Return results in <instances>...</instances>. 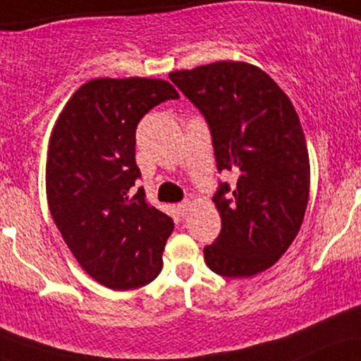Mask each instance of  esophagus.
I'll use <instances>...</instances> for the list:
<instances>
[{
  "instance_id": "1",
  "label": "esophagus",
  "mask_w": 361,
  "mask_h": 361,
  "mask_svg": "<svg viewBox=\"0 0 361 361\" xmlns=\"http://www.w3.org/2000/svg\"><path fill=\"white\" fill-rule=\"evenodd\" d=\"M190 207H192V204H190V202H188V200L181 202V204H178V205H176V210H178V214H180V215H181V217H185V215H186V214H188Z\"/></svg>"
}]
</instances>
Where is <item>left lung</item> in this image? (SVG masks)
Here are the masks:
<instances>
[{"mask_svg":"<svg viewBox=\"0 0 361 361\" xmlns=\"http://www.w3.org/2000/svg\"><path fill=\"white\" fill-rule=\"evenodd\" d=\"M169 80L209 123L219 173L212 200L222 219L204 247L214 273L246 279L268 270L293 243L309 202L310 166L299 115L267 73L246 62L219 61L169 73Z\"/></svg>","mask_w":361,"mask_h":361,"instance_id":"8db88e82","label":"left lung"}]
</instances>
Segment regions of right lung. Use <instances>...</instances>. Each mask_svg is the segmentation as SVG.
Instances as JSON below:
<instances>
[{
	"instance_id": "add662e5",
	"label": "right lung",
	"mask_w": 361,
	"mask_h": 361,
	"mask_svg": "<svg viewBox=\"0 0 361 361\" xmlns=\"http://www.w3.org/2000/svg\"><path fill=\"white\" fill-rule=\"evenodd\" d=\"M180 98L163 80L98 78L66 103L49 142V210L74 258L114 290L159 275L173 219L135 188V128L159 103Z\"/></svg>"
}]
</instances>
